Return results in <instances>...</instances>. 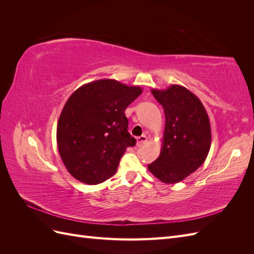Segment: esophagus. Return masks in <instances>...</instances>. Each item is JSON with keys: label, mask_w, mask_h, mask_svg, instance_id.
<instances>
[{"label": "esophagus", "mask_w": 254, "mask_h": 254, "mask_svg": "<svg viewBox=\"0 0 254 254\" xmlns=\"http://www.w3.org/2000/svg\"><path fill=\"white\" fill-rule=\"evenodd\" d=\"M146 142H147V136L146 135H141V136L136 137V145L137 146H142Z\"/></svg>", "instance_id": "obj_1"}]
</instances>
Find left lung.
<instances>
[{"instance_id":"obj_1","label":"left lung","mask_w":254,"mask_h":254,"mask_svg":"<svg viewBox=\"0 0 254 254\" xmlns=\"http://www.w3.org/2000/svg\"><path fill=\"white\" fill-rule=\"evenodd\" d=\"M165 113L163 143L149 172L164 183L180 182L204 162L211 147V125L205 108L195 94L179 84L151 90Z\"/></svg>"}]
</instances>
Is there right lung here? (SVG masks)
I'll use <instances>...</instances> for the list:
<instances>
[{"instance_id": "1", "label": "right lung", "mask_w": 254, "mask_h": 254, "mask_svg": "<svg viewBox=\"0 0 254 254\" xmlns=\"http://www.w3.org/2000/svg\"><path fill=\"white\" fill-rule=\"evenodd\" d=\"M143 92L114 79L83 84L68 97L57 124L61 160L75 179L98 184L118 170L126 148L135 145L125 110Z\"/></svg>"}]
</instances>
